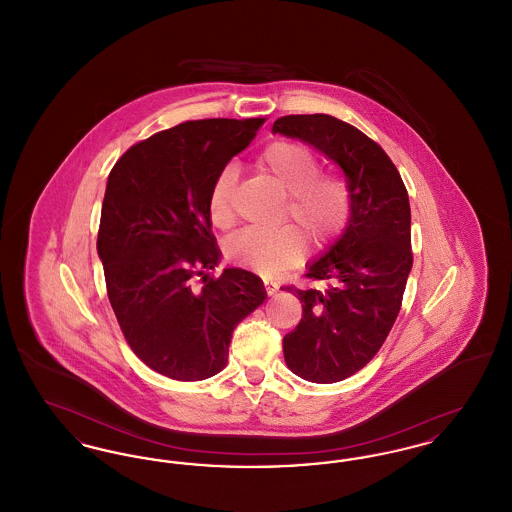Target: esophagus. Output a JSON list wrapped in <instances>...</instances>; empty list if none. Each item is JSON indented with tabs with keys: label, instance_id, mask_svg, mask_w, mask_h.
<instances>
[{
	"label": "esophagus",
	"instance_id": "1",
	"mask_svg": "<svg viewBox=\"0 0 512 512\" xmlns=\"http://www.w3.org/2000/svg\"><path fill=\"white\" fill-rule=\"evenodd\" d=\"M265 290H267L268 295H274V293L278 292V286L272 284V282H265Z\"/></svg>",
	"mask_w": 512,
	"mask_h": 512
}]
</instances>
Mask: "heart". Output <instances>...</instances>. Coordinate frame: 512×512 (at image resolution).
Segmentation results:
<instances>
[{
    "mask_svg": "<svg viewBox=\"0 0 512 512\" xmlns=\"http://www.w3.org/2000/svg\"><path fill=\"white\" fill-rule=\"evenodd\" d=\"M259 169L268 174L284 192L288 203L286 224L276 230L247 228L224 244V255L238 267L251 268L265 276L280 274L297 265L305 253V236L317 249L334 244L351 219V190L345 180L332 172H320V157L313 147L292 140H276L257 159ZM238 182L236 165H224L207 195L209 219L228 228L234 220L232 192Z\"/></svg>",
    "mask_w": 512,
    "mask_h": 512,
    "instance_id": "obj_1",
    "label": "heart"
}]
</instances>
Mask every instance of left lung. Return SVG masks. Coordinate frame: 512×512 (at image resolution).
<instances>
[{
  "mask_svg": "<svg viewBox=\"0 0 512 512\" xmlns=\"http://www.w3.org/2000/svg\"><path fill=\"white\" fill-rule=\"evenodd\" d=\"M326 153L347 176L351 219L305 274L324 290L284 286L303 317L284 338L286 365L303 380L334 384L372 361L399 315L413 267L409 194L388 153L330 115H288L272 126Z\"/></svg>",
  "mask_w": 512,
  "mask_h": 512,
  "instance_id": "8db88e82",
  "label": "left lung"
}]
</instances>
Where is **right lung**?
I'll list each match as a JSON object with an SVG mask.
<instances>
[{
	"label": "right lung",
	"instance_id": "right-lung-1",
	"mask_svg": "<svg viewBox=\"0 0 512 512\" xmlns=\"http://www.w3.org/2000/svg\"><path fill=\"white\" fill-rule=\"evenodd\" d=\"M267 119L176 124L130 147L109 172L98 253L124 340L180 382L219 374L234 328L265 301L259 276L219 263L207 195Z\"/></svg>",
	"mask_w": 512,
	"mask_h": 512
}]
</instances>
